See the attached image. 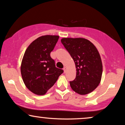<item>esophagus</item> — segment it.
<instances>
[{
    "mask_svg": "<svg viewBox=\"0 0 125 125\" xmlns=\"http://www.w3.org/2000/svg\"><path fill=\"white\" fill-rule=\"evenodd\" d=\"M64 69V73H65L66 72V70H67V68H66V67H64V69Z\"/></svg>",
    "mask_w": 125,
    "mask_h": 125,
    "instance_id": "1",
    "label": "esophagus"
}]
</instances>
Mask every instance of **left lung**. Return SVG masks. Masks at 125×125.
<instances>
[{"mask_svg": "<svg viewBox=\"0 0 125 125\" xmlns=\"http://www.w3.org/2000/svg\"><path fill=\"white\" fill-rule=\"evenodd\" d=\"M61 43L74 61L76 78L70 85L77 93L85 95L93 92L100 83L102 64L98 50L83 38H63Z\"/></svg>", "mask_w": 125, "mask_h": 125, "instance_id": "left-lung-1", "label": "left lung"}]
</instances>
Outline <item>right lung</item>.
Wrapping results in <instances>:
<instances>
[{
  "instance_id": "1",
  "label": "right lung",
  "mask_w": 125,
  "mask_h": 125,
  "mask_svg": "<svg viewBox=\"0 0 125 125\" xmlns=\"http://www.w3.org/2000/svg\"><path fill=\"white\" fill-rule=\"evenodd\" d=\"M59 36L45 35L34 40L25 51L21 65V74L25 86L32 93L44 95L64 72L56 67L51 57Z\"/></svg>"
}]
</instances>
